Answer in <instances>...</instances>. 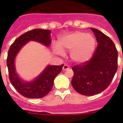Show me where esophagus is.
<instances>
[{
  "mask_svg": "<svg viewBox=\"0 0 123 123\" xmlns=\"http://www.w3.org/2000/svg\"><path fill=\"white\" fill-rule=\"evenodd\" d=\"M69 69V66L67 65V64H64L63 66V68H62V69H63L64 71H65V70H67V69Z\"/></svg>",
  "mask_w": 123,
  "mask_h": 123,
  "instance_id": "1",
  "label": "esophagus"
}]
</instances>
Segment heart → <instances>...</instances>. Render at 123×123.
I'll return each mask as SVG.
<instances>
[{"mask_svg":"<svg viewBox=\"0 0 123 123\" xmlns=\"http://www.w3.org/2000/svg\"><path fill=\"white\" fill-rule=\"evenodd\" d=\"M95 39L92 36L82 32H75L62 37L58 42V48L54 51L57 54L71 51L73 61L83 63L91 59L95 49Z\"/></svg>","mask_w":123,"mask_h":123,"instance_id":"b5f03b06","label":"heart"}]
</instances>
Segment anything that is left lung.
I'll use <instances>...</instances> for the list:
<instances>
[{
  "label": "left lung",
  "mask_w": 123,
  "mask_h": 123,
  "mask_svg": "<svg viewBox=\"0 0 123 123\" xmlns=\"http://www.w3.org/2000/svg\"><path fill=\"white\" fill-rule=\"evenodd\" d=\"M91 29L96 38V48L89 61L72 68V86L86 96L97 94L106 89L117 70L118 53L112 40L99 30Z\"/></svg>",
  "instance_id": "8db88e82"
}]
</instances>
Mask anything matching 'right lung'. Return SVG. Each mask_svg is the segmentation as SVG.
<instances>
[{
    "instance_id": "right-lung-1",
    "label": "right lung",
    "mask_w": 123,
    "mask_h": 123,
    "mask_svg": "<svg viewBox=\"0 0 123 123\" xmlns=\"http://www.w3.org/2000/svg\"><path fill=\"white\" fill-rule=\"evenodd\" d=\"M51 31L36 29L27 32L15 39L9 49L7 66L9 78L12 86L23 96L29 98H41L52 90L56 76L62 71L64 64L48 66L37 79L31 82H24L20 79L15 71L14 58L19 50L29 41H37L48 46L51 43Z\"/></svg>"
}]
</instances>
